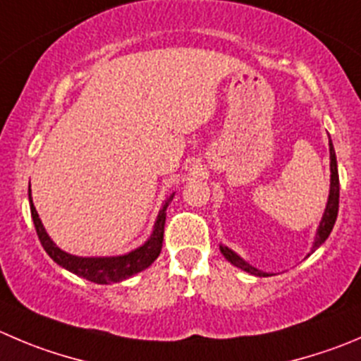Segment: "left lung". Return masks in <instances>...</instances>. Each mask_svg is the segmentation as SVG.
Wrapping results in <instances>:
<instances>
[{
	"mask_svg": "<svg viewBox=\"0 0 361 361\" xmlns=\"http://www.w3.org/2000/svg\"><path fill=\"white\" fill-rule=\"evenodd\" d=\"M329 159H331V163H329V166H331V186H329V198H328V205H326L324 216H322V221H321V225H319L317 235H315V243H314V246H312V252H315V250H317L319 246H321L322 243L328 239V235L331 234L333 225H335V221H337V214H338V197H341V184H338L337 157H335V150H333L331 140H329ZM219 250H221V253L225 255V259L228 260V262L234 264V266L241 267V269L248 271V273L255 274V276H267V273H262V271L252 267L248 262H245L241 257L235 255L232 250L226 248V246H219Z\"/></svg>",
	"mask_w": 361,
	"mask_h": 361,
	"instance_id": "left-lung-1",
	"label": "left lung"
}]
</instances>
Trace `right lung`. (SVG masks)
I'll return each instance as SVG.
<instances>
[{
	"instance_id": "1",
	"label": "right lung",
	"mask_w": 361,
	"mask_h": 361,
	"mask_svg": "<svg viewBox=\"0 0 361 361\" xmlns=\"http://www.w3.org/2000/svg\"><path fill=\"white\" fill-rule=\"evenodd\" d=\"M30 195V209H32V218L35 223L37 235H39L40 243H42L44 250L47 255L60 264L61 267L68 269L71 273L83 276L87 280L95 281V283H116L126 278L133 276V274L140 273V271L147 269L154 260L159 257L161 248H163V235H164V221H166V207L173 198V193L170 195L166 202H164L163 209L159 211L157 221L154 225V232L150 235L149 241L143 246H140L135 252L127 253L122 257H75L71 253H65L63 250L58 248L49 235L44 230L42 221H40L39 214L35 211V205L32 202V193Z\"/></svg>"
}]
</instances>
